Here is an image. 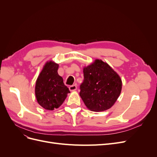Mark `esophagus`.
I'll return each instance as SVG.
<instances>
[{
  "mask_svg": "<svg viewBox=\"0 0 157 157\" xmlns=\"http://www.w3.org/2000/svg\"><path fill=\"white\" fill-rule=\"evenodd\" d=\"M77 87L76 85H71V86H69V90L70 91H75V90H77Z\"/></svg>",
  "mask_w": 157,
  "mask_h": 157,
  "instance_id": "esophagus-1",
  "label": "esophagus"
}]
</instances>
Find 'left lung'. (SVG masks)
<instances>
[{
  "label": "left lung",
  "mask_w": 157,
  "mask_h": 157,
  "mask_svg": "<svg viewBox=\"0 0 157 157\" xmlns=\"http://www.w3.org/2000/svg\"><path fill=\"white\" fill-rule=\"evenodd\" d=\"M83 73L79 94L85 105L94 111L110 109L121 92L122 80L118 75L101 59L84 67Z\"/></svg>",
  "instance_id": "left-lung-1"
}]
</instances>
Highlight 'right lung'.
<instances>
[{"label":"right lung","instance_id":"obj_1","mask_svg":"<svg viewBox=\"0 0 157 157\" xmlns=\"http://www.w3.org/2000/svg\"><path fill=\"white\" fill-rule=\"evenodd\" d=\"M59 65L53 61L47 62L38 77L35 86V95L39 105L47 110H54L63 103L69 88L58 75Z\"/></svg>","mask_w":157,"mask_h":157}]
</instances>
